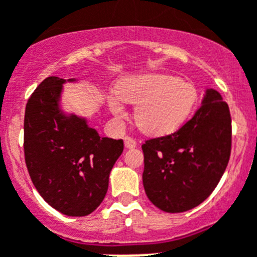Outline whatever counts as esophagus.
<instances>
[{
	"label": "esophagus",
	"mask_w": 257,
	"mask_h": 257,
	"mask_svg": "<svg viewBox=\"0 0 257 257\" xmlns=\"http://www.w3.org/2000/svg\"><path fill=\"white\" fill-rule=\"evenodd\" d=\"M124 146H126V148H135L137 147V141L131 137H126L124 138Z\"/></svg>",
	"instance_id": "34e87169"
}]
</instances>
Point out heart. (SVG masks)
<instances>
[{"instance_id":"b5f03b06","label":"heart","mask_w":257,"mask_h":257,"mask_svg":"<svg viewBox=\"0 0 257 257\" xmlns=\"http://www.w3.org/2000/svg\"><path fill=\"white\" fill-rule=\"evenodd\" d=\"M115 93L124 102L138 105L135 122L150 135H167L179 130L198 103V92L193 84L156 73L124 78L118 82ZM109 106L115 118L126 116V110L116 97H110Z\"/></svg>"}]
</instances>
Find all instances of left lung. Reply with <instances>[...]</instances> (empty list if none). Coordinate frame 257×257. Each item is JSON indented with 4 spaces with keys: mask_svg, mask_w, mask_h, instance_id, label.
<instances>
[{
    "mask_svg": "<svg viewBox=\"0 0 257 257\" xmlns=\"http://www.w3.org/2000/svg\"><path fill=\"white\" fill-rule=\"evenodd\" d=\"M148 200L167 213L198 206L211 194L231 154V115L222 95L207 89L202 105L176 133L142 146Z\"/></svg>",
    "mask_w": 257,
    "mask_h": 257,
    "instance_id": "left-lung-1",
    "label": "left lung"
}]
</instances>
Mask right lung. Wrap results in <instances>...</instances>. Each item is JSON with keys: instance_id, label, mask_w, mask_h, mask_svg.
<instances>
[{"instance_id": "add662e5", "label": "right lung", "mask_w": 257, "mask_h": 257, "mask_svg": "<svg viewBox=\"0 0 257 257\" xmlns=\"http://www.w3.org/2000/svg\"><path fill=\"white\" fill-rule=\"evenodd\" d=\"M51 76L40 82L25 111V160L43 200L69 217H85L103 201L123 141L101 138L85 118L60 107L65 82Z\"/></svg>"}]
</instances>
